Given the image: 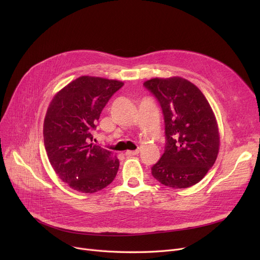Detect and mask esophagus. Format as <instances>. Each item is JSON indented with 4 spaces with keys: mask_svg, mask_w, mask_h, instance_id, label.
Masks as SVG:
<instances>
[{
    "mask_svg": "<svg viewBox=\"0 0 260 260\" xmlns=\"http://www.w3.org/2000/svg\"><path fill=\"white\" fill-rule=\"evenodd\" d=\"M139 154V149H136V151H126L125 152V156L127 157H132V156H136Z\"/></svg>",
    "mask_w": 260,
    "mask_h": 260,
    "instance_id": "obj_1",
    "label": "esophagus"
}]
</instances>
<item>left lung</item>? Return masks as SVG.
<instances>
[{
	"label": "left lung",
	"mask_w": 260,
	"mask_h": 260,
	"mask_svg": "<svg viewBox=\"0 0 260 260\" xmlns=\"http://www.w3.org/2000/svg\"><path fill=\"white\" fill-rule=\"evenodd\" d=\"M143 85L158 100L166 126V149L152 175L174 188L198 183L219 152V131L210 103L196 85L180 77L154 78Z\"/></svg>",
	"instance_id": "left-lung-1"
}]
</instances>
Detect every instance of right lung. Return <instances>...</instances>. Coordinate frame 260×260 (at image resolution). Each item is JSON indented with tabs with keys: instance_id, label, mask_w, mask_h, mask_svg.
I'll use <instances>...</instances> for the list:
<instances>
[{
	"instance_id": "obj_1",
	"label": "right lung",
	"mask_w": 260,
	"mask_h": 260,
	"mask_svg": "<svg viewBox=\"0 0 260 260\" xmlns=\"http://www.w3.org/2000/svg\"><path fill=\"white\" fill-rule=\"evenodd\" d=\"M123 85L82 76L58 91L48 106L43 126L47 157L59 178L78 192H98L117 175L118 158L89 141L102 109Z\"/></svg>"
}]
</instances>
